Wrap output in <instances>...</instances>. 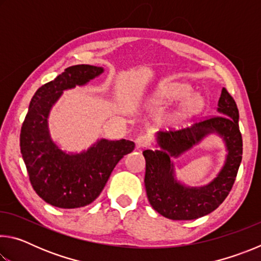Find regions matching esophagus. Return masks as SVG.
Segmentation results:
<instances>
[{"label": "esophagus", "mask_w": 261, "mask_h": 261, "mask_svg": "<svg viewBox=\"0 0 261 261\" xmlns=\"http://www.w3.org/2000/svg\"><path fill=\"white\" fill-rule=\"evenodd\" d=\"M136 144H137V146H138V147L145 148V147L151 146V145H152V139L149 138L147 135H141V136L138 137V138L136 139Z\"/></svg>", "instance_id": "esophagus-1"}]
</instances>
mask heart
Wrapping results in <instances>:
<instances>
[{
    "mask_svg": "<svg viewBox=\"0 0 261 261\" xmlns=\"http://www.w3.org/2000/svg\"><path fill=\"white\" fill-rule=\"evenodd\" d=\"M187 92V88L182 85H176V84H170V85L162 86L158 92V99L159 100H166V99H173L177 98V96L184 94ZM202 107V101L199 96L192 95L188 96L187 100L184 101L180 106L177 115L180 117H189L191 115L197 114Z\"/></svg>",
    "mask_w": 261,
    "mask_h": 261,
    "instance_id": "b5f03b06",
    "label": "heart"
}]
</instances>
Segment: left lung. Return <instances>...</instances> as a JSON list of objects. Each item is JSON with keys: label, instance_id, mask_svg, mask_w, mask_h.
<instances>
[{"label": "left lung", "instance_id": "obj_1", "mask_svg": "<svg viewBox=\"0 0 261 261\" xmlns=\"http://www.w3.org/2000/svg\"><path fill=\"white\" fill-rule=\"evenodd\" d=\"M219 115L202 118L191 127L178 131L159 132V144L165 151L146 149L145 188L151 206L171 220H194L218 208L230 192L243 155V140L238 125V108L226 87L221 91ZM212 130L226 140L227 162L213 182L204 188H185L174 180L169 154L178 156Z\"/></svg>", "mask_w": 261, "mask_h": 261}]
</instances>
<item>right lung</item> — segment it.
Wrapping results in <instances>:
<instances>
[{"mask_svg": "<svg viewBox=\"0 0 261 261\" xmlns=\"http://www.w3.org/2000/svg\"><path fill=\"white\" fill-rule=\"evenodd\" d=\"M102 71L87 64L67 68L35 92L21 125L20 152L31 185L41 199L59 208L93 202L117 162L135 148L130 140L101 139L87 152L70 155L59 149L48 134V113L62 92L84 85Z\"/></svg>", "mask_w": 261, "mask_h": 261, "instance_id": "add662e5", "label": "right lung"}]
</instances>
